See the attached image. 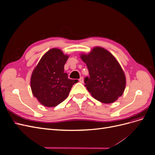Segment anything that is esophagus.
<instances>
[{
	"label": "esophagus",
	"mask_w": 155,
	"mask_h": 155,
	"mask_svg": "<svg viewBox=\"0 0 155 155\" xmlns=\"http://www.w3.org/2000/svg\"><path fill=\"white\" fill-rule=\"evenodd\" d=\"M79 81L80 83H83V77H81L80 78H79Z\"/></svg>",
	"instance_id": "obj_1"
}]
</instances>
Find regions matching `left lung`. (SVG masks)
<instances>
[{
  "label": "left lung",
  "mask_w": 155,
  "mask_h": 155,
  "mask_svg": "<svg viewBox=\"0 0 155 155\" xmlns=\"http://www.w3.org/2000/svg\"><path fill=\"white\" fill-rule=\"evenodd\" d=\"M81 58L89 73V76L84 79L85 86L96 100L110 104L123 94L126 84L125 74L109 51L96 47L89 54L81 55Z\"/></svg>",
  "instance_id": "obj_1"
}]
</instances>
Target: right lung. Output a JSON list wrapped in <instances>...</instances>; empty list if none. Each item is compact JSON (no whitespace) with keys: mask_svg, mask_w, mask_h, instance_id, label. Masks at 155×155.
<instances>
[{"mask_svg":"<svg viewBox=\"0 0 155 155\" xmlns=\"http://www.w3.org/2000/svg\"><path fill=\"white\" fill-rule=\"evenodd\" d=\"M68 56L61 50L53 48L48 51L34 69L31 77L33 94L42 105L55 107L68 97L77 80L68 78L64 72Z\"/></svg>","mask_w":155,"mask_h":155,"instance_id":"add662e5","label":"right lung"}]
</instances>
